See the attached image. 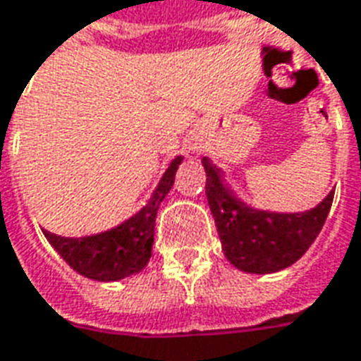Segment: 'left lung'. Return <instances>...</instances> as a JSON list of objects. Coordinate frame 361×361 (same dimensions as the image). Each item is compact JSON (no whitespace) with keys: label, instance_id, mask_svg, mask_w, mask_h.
I'll return each instance as SVG.
<instances>
[{"label":"left lung","instance_id":"obj_1","mask_svg":"<svg viewBox=\"0 0 361 361\" xmlns=\"http://www.w3.org/2000/svg\"><path fill=\"white\" fill-rule=\"evenodd\" d=\"M212 219L219 230L222 251L238 269L267 274L286 269L302 257L325 224L334 191L305 212L279 214L255 211L226 188L222 173L209 158H203Z\"/></svg>","mask_w":361,"mask_h":361}]
</instances>
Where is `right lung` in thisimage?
<instances>
[{
	"mask_svg": "<svg viewBox=\"0 0 361 361\" xmlns=\"http://www.w3.org/2000/svg\"><path fill=\"white\" fill-rule=\"evenodd\" d=\"M183 158L168 166L147 207L118 228L89 238H61L44 230V235L75 271L87 279L110 282L135 274L149 263L154 242V220L162 199L172 189L176 170Z\"/></svg>",
	"mask_w": 361,
	"mask_h": 361,
	"instance_id": "add662e5",
	"label": "right lung"
}]
</instances>
